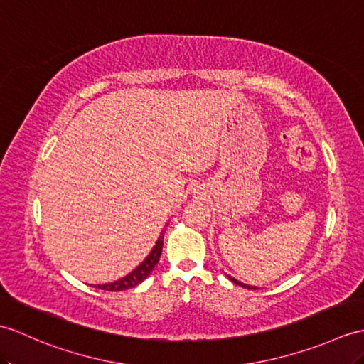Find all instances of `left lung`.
<instances>
[{
	"mask_svg": "<svg viewBox=\"0 0 364 364\" xmlns=\"http://www.w3.org/2000/svg\"><path fill=\"white\" fill-rule=\"evenodd\" d=\"M228 279H230L231 282H234L235 285H240V287H243V289H248V290H256L257 287H252V285H248V284H243V282H240V281H237V279H234V277H231V276H228Z\"/></svg>",
	"mask_w": 364,
	"mask_h": 364,
	"instance_id": "1",
	"label": "left lung"
}]
</instances>
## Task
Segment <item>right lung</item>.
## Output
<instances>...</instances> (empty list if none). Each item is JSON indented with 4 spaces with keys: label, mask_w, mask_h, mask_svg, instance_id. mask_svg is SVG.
Returning a JSON list of instances; mask_svg holds the SVG:
<instances>
[{
    "label": "right lung",
    "mask_w": 364,
    "mask_h": 364,
    "mask_svg": "<svg viewBox=\"0 0 364 364\" xmlns=\"http://www.w3.org/2000/svg\"><path fill=\"white\" fill-rule=\"evenodd\" d=\"M163 239H164V232H161V237L156 240L155 247L151 248V251L149 252V256L144 259L141 264L133 269L132 273H129L121 279H117V281H114V282L97 285V289L107 290V291H124L127 289H133V287L139 285L144 281V279L149 277V274L151 273V269L156 267L159 256H161V251H163Z\"/></svg>",
    "instance_id": "obj_1"
}]
</instances>
